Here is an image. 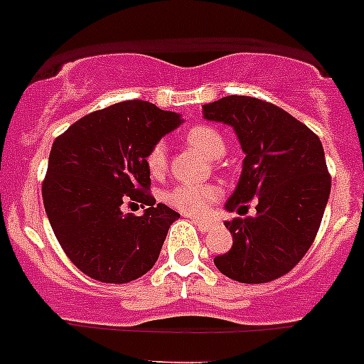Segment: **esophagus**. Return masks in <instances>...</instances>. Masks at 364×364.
<instances>
[{"mask_svg": "<svg viewBox=\"0 0 364 364\" xmlns=\"http://www.w3.org/2000/svg\"><path fill=\"white\" fill-rule=\"evenodd\" d=\"M191 222H193V224H195V226H197L200 231L211 230V222H208V220H200V218H191Z\"/></svg>", "mask_w": 364, "mask_h": 364, "instance_id": "esophagus-1", "label": "esophagus"}]
</instances>
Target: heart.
I'll list each match as a JSON object with an SVG mask.
<instances>
[{"label":"heart","mask_w":364,"mask_h":364,"mask_svg":"<svg viewBox=\"0 0 364 364\" xmlns=\"http://www.w3.org/2000/svg\"><path fill=\"white\" fill-rule=\"evenodd\" d=\"M186 144L208 159H220L226 151V140L215 127L205 124L193 125L184 136ZM147 171L160 176L166 171V146L156 142L146 154ZM222 189L217 184H178L166 193V202L186 215H204L215 202L220 200Z\"/></svg>","instance_id":"1"}]
</instances>
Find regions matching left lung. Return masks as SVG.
I'll return each instance as SVG.
<instances>
[{"instance_id": "1", "label": "left lung", "mask_w": 364, "mask_h": 364, "mask_svg": "<svg viewBox=\"0 0 364 364\" xmlns=\"http://www.w3.org/2000/svg\"><path fill=\"white\" fill-rule=\"evenodd\" d=\"M204 118L231 125L246 159L226 202L228 211L257 215L224 222L233 246L215 257L218 272L244 284L275 281L297 266L314 244L332 178L319 136L290 112L252 96H224L205 104Z\"/></svg>"}]
</instances>
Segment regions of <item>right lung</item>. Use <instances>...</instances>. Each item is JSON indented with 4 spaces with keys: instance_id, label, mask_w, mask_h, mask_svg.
Wrapping results in <instances>:
<instances>
[{
    "instance_id": "1",
    "label": "right lung",
    "mask_w": 364,
    "mask_h": 364,
    "mask_svg": "<svg viewBox=\"0 0 364 364\" xmlns=\"http://www.w3.org/2000/svg\"><path fill=\"white\" fill-rule=\"evenodd\" d=\"M182 124L176 112L127 100L85 114L54 140L41 195L58 242L80 272L125 284L149 272L180 217L154 204L146 154ZM148 205L142 218L124 201Z\"/></svg>"
}]
</instances>
